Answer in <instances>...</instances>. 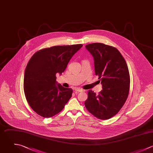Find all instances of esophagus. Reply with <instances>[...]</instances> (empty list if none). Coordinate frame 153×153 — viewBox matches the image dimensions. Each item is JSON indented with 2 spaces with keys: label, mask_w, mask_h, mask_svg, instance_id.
I'll return each instance as SVG.
<instances>
[{
  "label": "esophagus",
  "mask_w": 153,
  "mask_h": 153,
  "mask_svg": "<svg viewBox=\"0 0 153 153\" xmlns=\"http://www.w3.org/2000/svg\"><path fill=\"white\" fill-rule=\"evenodd\" d=\"M75 91H77V92H83V89H79V88H76V89H75Z\"/></svg>",
  "instance_id": "obj_1"
}]
</instances>
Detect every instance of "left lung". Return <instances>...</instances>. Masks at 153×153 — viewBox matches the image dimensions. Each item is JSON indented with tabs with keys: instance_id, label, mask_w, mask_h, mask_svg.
<instances>
[{
	"instance_id": "1",
	"label": "left lung",
	"mask_w": 153,
	"mask_h": 153,
	"mask_svg": "<svg viewBox=\"0 0 153 153\" xmlns=\"http://www.w3.org/2000/svg\"><path fill=\"white\" fill-rule=\"evenodd\" d=\"M86 48L94 56L95 74L98 76L102 90L98 95L89 90L85 105L97 118L107 120L117 114L128 98L130 89L128 65L113 46L94 43Z\"/></svg>"
}]
</instances>
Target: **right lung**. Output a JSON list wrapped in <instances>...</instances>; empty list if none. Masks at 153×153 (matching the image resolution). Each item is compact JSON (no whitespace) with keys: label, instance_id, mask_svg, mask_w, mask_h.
Masks as SVG:
<instances>
[{"label":"right lung","instance_id":"1","mask_svg":"<svg viewBox=\"0 0 153 153\" xmlns=\"http://www.w3.org/2000/svg\"><path fill=\"white\" fill-rule=\"evenodd\" d=\"M82 46H54L39 50L31 57L24 73V91L29 105L39 116L49 118L56 115L71 98L72 89L56 83V74L64 71Z\"/></svg>","mask_w":153,"mask_h":153}]
</instances>
